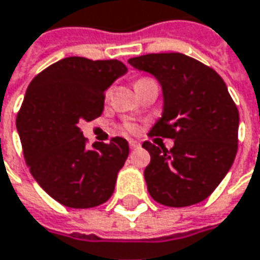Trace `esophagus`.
Returning <instances> with one entry per match:
<instances>
[{
    "label": "esophagus",
    "mask_w": 260,
    "mask_h": 260,
    "mask_svg": "<svg viewBox=\"0 0 260 260\" xmlns=\"http://www.w3.org/2000/svg\"><path fill=\"white\" fill-rule=\"evenodd\" d=\"M129 147L132 150H137V148H140V143H137V141H129Z\"/></svg>",
    "instance_id": "esophagus-1"
}]
</instances>
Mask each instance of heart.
Here are the masks:
<instances>
[{
  "label": "heart",
  "mask_w": 260,
  "mask_h": 260,
  "mask_svg": "<svg viewBox=\"0 0 260 260\" xmlns=\"http://www.w3.org/2000/svg\"><path fill=\"white\" fill-rule=\"evenodd\" d=\"M148 82H154V81H153V79H150V78H140V79L135 82V85L148 84ZM109 92H110V91H109ZM125 129L129 131V132H134V131H135V126H134V125H131V123H126V125H125Z\"/></svg>",
  "instance_id": "obj_1"
}]
</instances>
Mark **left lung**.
<instances>
[{"label":"left lung","instance_id":"obj_1","mask_svg":"<svg viewBox=\"0 0 260 260\" xmlns=\"http://www.w3.org/2000/svg\"><path fill=\"white\" fill-rule=\"evenodd\" d=\"M156 76L163 89V115L150 137L174 140V147L145 141L151 160L144 178L160 205L185 207L207 199L233 166L238 148V109L221 76L181 53L145 54L128 60Z\"/></svg>","mask_w":260,"mask_h":260}]
</instances>
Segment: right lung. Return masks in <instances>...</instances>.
Masks as SVG:
<instances>
[{
  "label": "right lung",
  "mask_w": 260,
  "mask_h": 260,
  "mask_svg": "<svg viewBox=\"0 0 260 260\" xmlns=\"http://www.w3.org/2000/svg\"><path fill=\"white\" fill-rule=\"evenodd\" d=\"M119 60L66 57L38 73L26 89L16 126L32 176L60 205L88 209L106 203L129 145L115 137L88 148L79 122L103 113L104 92L126 73Z\"/></svg>",
  "instance_id": "obj_1"
}]
</instances>
